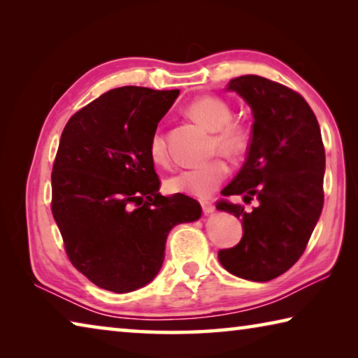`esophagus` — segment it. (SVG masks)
Masks as SVG:
<instances>
[{
    "label": "esophagus",
    "instance_id": "1",
    "mask_svg": "<svg viewBox=\"0 0 358 358\" xmlns=\"http://www.w3.org/2000/svg\"><path fill=\"white\" fill-rule=\"evenodd\" d=\"M201 205H202V210H203V213H213V210H215V205H213V202H210V201H201Z\"/></svg>",
    "mask_w": 358,
    "mask_h": 358
}]
</instances>
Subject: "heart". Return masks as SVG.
Masks as SVG:
<instances>
[{
	"instance_id": "heart-1",
	"label": "heart",
	"mask_w": 358,
	"mask_h": 358,
	"mask_svg": "<svg viewBox=\"0 0 358 358\" xmlns=\"http://www.w3.org/2000/svg\"><path fill=\"white\" fill-rule=\"evenodd\" d=\"M187 113L211 131L210 151H220L227 157L240 156L248 147V129L243 123L232 120V108L217 96H202L187 106ZM150 155L157 164H164L169 157L166 136L159 128L153 131L148 143ZM229 166L222 157H213L203 164L186 167L166 181L172 194H189L207 197L227 177Z\"/></svg>"
}]
</instances>
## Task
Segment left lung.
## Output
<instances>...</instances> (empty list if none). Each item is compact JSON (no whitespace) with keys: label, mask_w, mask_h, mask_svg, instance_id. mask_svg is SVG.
<instances>
[{"label":"left lung","mask_w":358,"mask_h":358,"mask_svg":"<svg viewBox=\"0 0 358 358\" xmlns=\"http://www.w3.org/2000/svg\"><path fill=\"white\" fill-rule=\"evenodd\" d=\"M250 104L252 137L241 171L224 187V197L257 199L246 211L221 199L216 208L243 221L240 243L217 252L230 273L270 281L287 271L305 252L324 207L325 150L319 123L301 94L259 76L230 80Z\"/></svg>","instance_id":"1"}]
</instances>
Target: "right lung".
I'll return each instance as SVG.
<instances>
[{
  "instance_id": "right-lung-1",
  "label": "right lung",
  "mask_w": 358,
  "mask_h": 358,
  "mask_svg": "<svg viewBox=\"0 0 358 358\" xmlns=\"http://www.w3.org/2000/svg\"><path fill=\"white\" fill-rule=\"evenodd\" d=\"M180 94L121 87L69 118L52 172V213L71 264L101 289L132 292L164 262L171 229L201 217L196 199L164 197L148 143Z\"/></svg>"
}]
</instances>
